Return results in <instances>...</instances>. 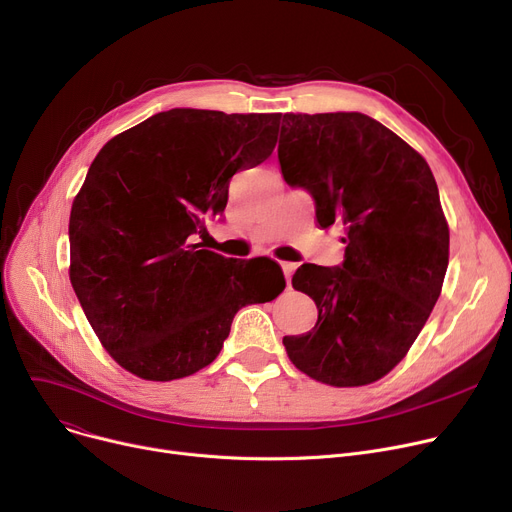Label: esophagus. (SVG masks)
I'll list each match as a JSON object with an SVG mask.
<instances>
[{
	"mask_svg": "<svg viewBox=\"0 0 512 512\" xmlns=\"http://www.w3.org/2000/svg\"><path fill=\"white\" fill-rule=\"evenodd\" d=\"M282 272H284V278H286V284L290 286V278L294 274V270H297V263H288V261H282Z\"/></svg>",
	"mask_w": 512,
	"mask_h": 512,
	"instance_id": "esophagus-1",
	"label": "esophagus"
}]
</instances>
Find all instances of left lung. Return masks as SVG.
<instances>
[{
	"instance_id": "8db88e82",
	"label": "left lung",
	"mask_w": 512,
	"mask_h": 512,
	"mask_svg": "<svg viewBox=\"0 0 512 512\" xmlns=\"http://www.w3.org/2000/svg\"><path fill=\"white\" fill-rule=\"evenodd\" d=\"M278 161L315 199L321 228L338 222L342 267L301 265L292 286L317 305V324L284 336L288 359L309 378L367 386L413 346L446 276L450 232L427 161L365 114H284Z\"/></svg>"
}]
</instances>
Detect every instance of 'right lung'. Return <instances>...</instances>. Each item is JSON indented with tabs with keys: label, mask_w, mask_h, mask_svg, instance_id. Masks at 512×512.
I'll use <instances>...</instances> for the list:
<instances>
[{
	"label": "right lung",
	"mask_w": 512,
	"mask_h": 512,
	"mask_svg": "<svg viewBox=\"0 0 512 512\" xmlns=\"http://www.w3.org/2000/svg\"><path fill=\"white\" fill-rule=\"evenodd\" d=\"M282 114L170 110L132 126L93 159L70 211V282L110 357L149 382L193 375L220 355L240 307L286 280L272 259L201 249L203 215L230 178L272 155ZM268 267L256 284L258 265Z\"/></svg>",
	"instance_id": "1"
}]
</instances>
